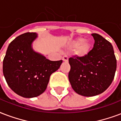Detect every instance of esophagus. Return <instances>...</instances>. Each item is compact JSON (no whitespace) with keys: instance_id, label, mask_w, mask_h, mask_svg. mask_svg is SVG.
Instances as JSON below:
<instances>
[{"instance_id":"obj_1","label":"esophagus","mask_w":121,"mask_h":121,"mask_svg":"<svg viewBox=\"0 0 121 121\" xmlns=\"http://www.w3.org/2000/svg\"><path fill=\"white\" fill-rule=\"evenodd\" d=\"M62 60H63V61H65V62H67V61L69 60V57L66 55L62 57Z\"/></svg>"}]
</instances>
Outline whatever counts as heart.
<instances>
[{
    "mask_svg": "<svg viewBox=\"0 0 121 121\" xmlns=\"http://www.w3.org/2000/svg\"><path fill=\"white\" fill-rule=\"evenodd\" d=\"M71 47H76L74 54L80 57H83L88 54L91 48V44L88 41H85L82 37H78L75 39L69 44Z\"/></svg>",
    "mask_w": 121,
    "mask_h": 121,
    "instance_id": "obj_1",
    "label": "heart"
}]
</instances>
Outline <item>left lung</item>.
I'll use <instances>...</instances> for the list:
<instances>
[{
  "mask_svg": "<svg viewBox=\"0 0 121 121\" xmlns=\"http://www.w3.org/2000/svg\"><path fill=\"white\" fill-rule=\"evenodd\" d=\"M94 47L83 57L69 58V79L72 87L86 97L103 93L113 82L117 60L111 43L97 34H92Z\"/></svg>",
  "mask_w": 121,
  "mask_h": 121,
  "instance_id": "8db88e82",
  "label": "left lung"
}]
</instances>
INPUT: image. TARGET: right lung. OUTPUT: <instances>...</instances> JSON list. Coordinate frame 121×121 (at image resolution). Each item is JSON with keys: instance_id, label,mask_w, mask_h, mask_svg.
<instances>
[{"instance_id": "right-lung-1", "label": "right lung", "mask_w": 121, "mask_h": 121, "mask_svg": "<svg viewBox=\"0 0 121 121\" xmlns=\"http://www.w3.org/2000/svg\"><path fill=\"white\" fill-rule=\"evenodd\" d=\"M35 33H25L9 44L3 60V74L16 94L31 98L45 91L52 73L60 68L62 60L51 61L34 51L31 44Z\"/></svg>"}]
</instances>
